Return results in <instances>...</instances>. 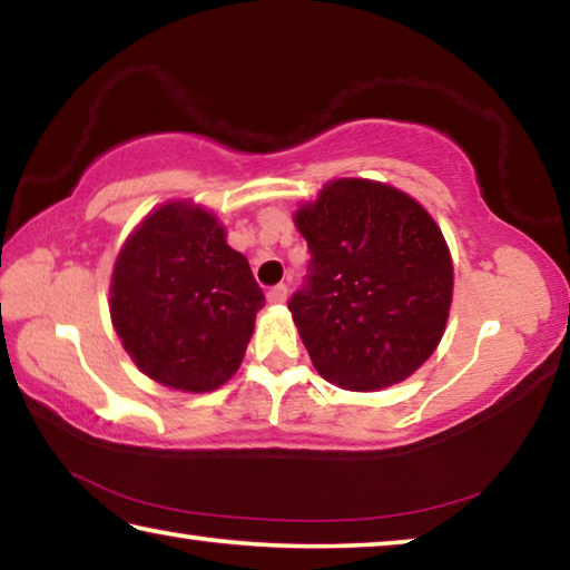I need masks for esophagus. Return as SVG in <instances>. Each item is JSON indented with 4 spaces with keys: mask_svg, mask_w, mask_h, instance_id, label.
Returning a JSON list of instances; mask_svg holds the SVG:
<instances>
[{
    "mask_svg": "<svg viewBox=\"0 0 570 570\" xmlns=\"http://www.w3.org/2000/svg\"><path fill=\"white\" fill-rule=\"evenodd\" d=\"M286 296H288V286L286 284H276V286H272L266 292V298L272 304H284L286 302Z\"/></svg>",
    "mask_w": 570,
    "mask_h": 570,
    "instance_id": "1",
    "label": "esophagus"
}]
</instances>
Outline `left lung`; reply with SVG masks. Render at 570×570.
<instances>
[{"label":"left lung","mask_w":570,"mask_h":570,"mask_svg":"<svg viewBox=\"0 0 570 570\" xmlns=\"http://www.w3.org/2000/svg\"><path fill=\"white\" fill-rule=\"evenodd\" d=\"M308 274L288 302L326 382L366 392L407 380L445 332L452 258L442 230L407 193L340 178L296 210Z\"/></svg>","instance_id":"obj_1"}]
</instances>
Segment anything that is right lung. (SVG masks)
<instances>
[{
  "instance_id": "add662e5",
  "label": "right lung",
  "mask_w": 570,
  "mask_h": 570,
  "mask_svg": "<svg viewBox=\"0 0 570 570\" xmlns=\"http://www.w3.org/2000/svg\"><path fill=\"white\" fill-rule=\"evenodd\" d=\"M264 306L214 214L170 200L142 218L112 268L110 316L142 374L183 392L234 377Z\"/></svg>"
}]
</instances>
